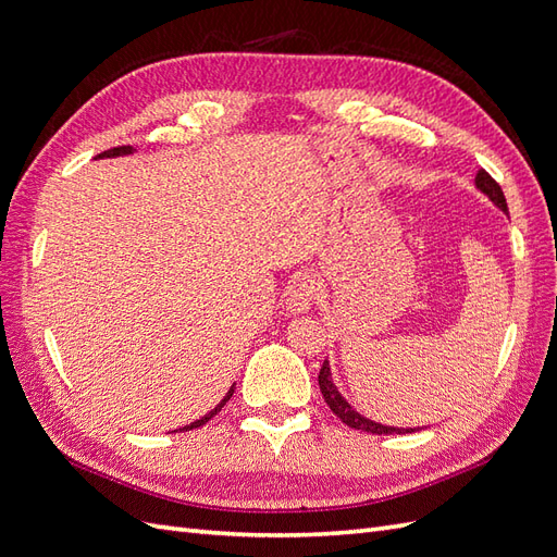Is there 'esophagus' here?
Instances as JSON below:
<instances>
[{
  "instance_id": "1",
  "label": "esophagus",
  "mask_w": 557,
  "mask_h": 557,
  "mask_svg": "<svg viewBox=\"0 0 557 557\" xmlns=\"http://www.w3.org/2000/svg\"><path fill=\"white\" fill-rule=\"evenodd\" d=\"M318 295V281L311 274H299L290 281L285 290V311L288 313H307Z\"/></svg>"
}]
</instances>
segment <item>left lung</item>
<instances>
[{
    "label": "left lung",
    "instance_id": "8db88e82",
    "mask_svg": "<svg viewBox=\"0 0 557 557\" xmlns=\"http://www.w3.org/2000/svg\"><path fill=\"white\" fill-rule=\"evenodd\" d=\"M474 183H476V188H479L483 195H487V199H491L497 209H502L504 213H509L507 199H504V193H502V188H499V183H497L491 174H487L485 170H479ZM318 385H320V393H323V397H325V401H327V407L332 409V413H334L336 418H342V423H346V425L352 428V430H362V432H369V434H409V432H416V430H418V428L381 425V423H376V420H369V418H364L362 413H358V411L352 409L350 404L342 397V393L336 391L327 360L323 362V367H320Z\"/></svg>",
    "mask_w": 557,
    "mask_h": 557
}]
</instances>
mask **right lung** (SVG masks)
Segmentation results:
<instances>
[{
    "label": "right lung",
    "mask_w": 557,
    "mask_h": 557,
    "mask_svg": "<svg viewBox=\"0 0 557 557\" xmlns=\"http://www.w3.org/2000/svg\"><path fill=\"white\" fill-rule=\"evenodd\" d=\"M132 146H117V148H111V150H104V153H99L97 158H115V156H129L132 153ZM232 393H234V385L230 387V391H227V395L221 399V404H218V407L215 409H211L207 416H201L199 420H195V423H190V425H185L183 430H195V428H201V425H205V423H209V420L218 413V411H221L223 407H225V404H227V399L232 397Z\"/></svg>",
    "instance_id": "obj_1"
}]
</instances>
